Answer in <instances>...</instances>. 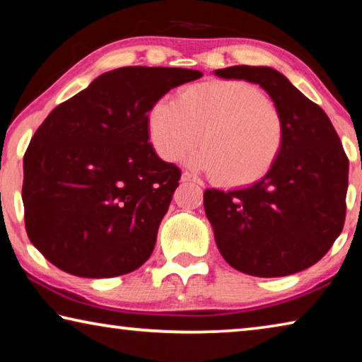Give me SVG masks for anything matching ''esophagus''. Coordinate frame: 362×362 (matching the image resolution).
<instances>
[{"mask_svg":"<svg viewBox=\"0 0 362 362\" xmlns=\"http://www.w3.org/2000/svg\"><path fill=\"white\" fill-rule=\"evenodd\" d=\"M180 180H182V182H193V183H199V185H203V183H201L199 179H196V177L192 175L189 173H183L182 177H180Z\"/></svg>","mask_w":362,"mask_h":362,"instance_id":"esophagus-1","label":"esophagus"}]
</instances>
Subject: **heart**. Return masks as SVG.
Instances as JSON below:
<instances>
[{
	"label": "heart",
	"instance_id": "b5f03b06",
	"mask_svg": "<svg viewBox=\"0 0 362 362\" xmlns=\"http://www.w3.org/2000/svg\"><path fill=\"white\" fill-rule=\"evenodd\" d=\"M148 136L164 161L187 159L189 168L216 174L230 187L260 180L276 164L286 144V122L276 103L257 86L241 79L198 83L175 100L150 108Z\"/></svg>",
	"mask_w": 362,
	"mask_h": 362
}]
</instances>
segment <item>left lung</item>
Instances as JSON below:
<instances>
[{
	"label": "left lung",
	"instance_id": "1",
	"mask_svg": "<svg viewBox=\"0 0 362 362\" xmlns=\"http://www.w3.org/2000/svg\"><path fill=\"white\" fill-rule=\"evenodd\" d=\"M214 75L259 84L286 122L284 148L265 177L249 187L204 192L220 254L238 272L259 278L310 268L345 222L350 163L332 122L272 66L236 65Z\"/></svg>",
	"mask_w": 362,
	"mask_h": 362
}]
</instances>
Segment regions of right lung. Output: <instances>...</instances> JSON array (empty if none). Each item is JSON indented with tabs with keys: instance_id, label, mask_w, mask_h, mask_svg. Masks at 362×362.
Segmentation results:
<instances>
[{
	"instance_id": "obj_1",
	"label": "right lung",
	"mask_w": 362,
	"mask_h": 362,
	"mask_svg": "<svg viewBox=\"0 0 362 362\" xmlns=\"http://www.w3.org/2000/svg\"><path fill=\"white\" fill-rule=\"evenodd\" d=\"M198 70L122 66L60 103L23 156L33 246L65 273L113 278L150 259L180 170L148 144L150 108Z\"/></svg>"
}]
</instances>
